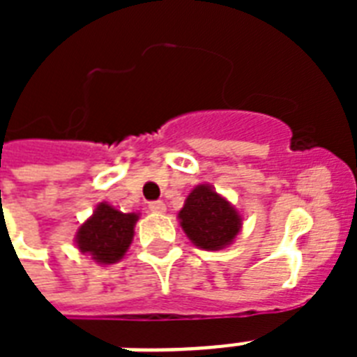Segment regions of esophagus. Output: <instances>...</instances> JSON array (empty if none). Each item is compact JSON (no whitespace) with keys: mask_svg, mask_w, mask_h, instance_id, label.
I'll return each instance as SVG.
<instances>
[{"mask_svg":"<svg viewBox=\"0 0 357 357\" xmlns=\"http://www.w3.org/2000/svg\"><path fill=\"white\" fill-rule=\"evenodd\" d=\"M148 207H150L151 213H165V211H167V206H165V202H161V200L151 202Z\"/></svg>","mask_w":357,"mask_h":357,"instance_id":"34e87169","label":"esophagus"}]
</instances>
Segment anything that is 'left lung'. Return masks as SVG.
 I'll use <instances>...</instances> for the list:
<instances>
[{
	"mask_svg": "<svg viewBox=\"0 0 357 357\" xmlns=\"http://www.w3.org/2000/svg\"><path fill=\"white\" fill-rule=\"evenodd\" d=\"M178 218L190 243L202 250L226 248L243 228L237 209L206 183L190 190Z\"/></svg>",
	"mask_w": 357,
	"mask_h": 357,
	"instance_id": "obj_1",
	"label": "left lung"
}]
</instances>
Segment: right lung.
<instances>
[{"label": "right lung", "mask_w": 357, "mask_h": 357, "mask_svg": "<svg viewBox=\"0 0 357 357\" xmlns=\"http://www.w3.org/2000/svg\"><path fill=\"white\" fill-rule=\"evenodd\" d=\"M137 220V213H122L102 202L79 226L75 244L81 254H89L100 265L119 263L133 241Z\"/></svg>", "instance_id": "add662e5"}]
</instances>
